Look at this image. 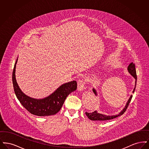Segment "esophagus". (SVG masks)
<instances>
[{
  "label": "esophagus",
  "instance_id": "esophagus-1",
  "mask_svg": "<svg viewBox=\"0 0 149 149\" xmlns=\"http://www.w3.org/2000/svg\"><path fill=\"white\" fill-rule=\"evenodd\" d=\"M85 88V82L84 80L79 79L78 81V89L79 91H82Z\"/></svg>",
  "mask_w": 149,
  "mask_h": 149
}]
</instances>
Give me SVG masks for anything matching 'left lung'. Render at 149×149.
Segmentation results:
<instances>
[{"label": "left lung", "instance_id": "1", "mask_svg": "<svg viewBox=\"0 0 149 149\" xmlns=\"http://www.w3.org/2000/svg\"><path fill=\"white\" fill-rule=\"evenodd\" d=\"M128 71L129 72V73L135 79V88L134 89V91L132 92L134 93L135 92V88H136V81H137V75H136V69H135V65L134 63H131L128 65L127 68ZM93 92L94 93V94L97 95V92L96 90L95 89H93ZM132 98V95H131L129 99L128 100L126 104V106L125 107V108L122 109V111L120 112L118 114H116V115H113V116H107L106 114H103L99 113H98L97 111H95L94 112H92V113H89V112H85V114L86 115V116L88 117L89 119H90L91 120H110L112 119L115 118L120 116L122 115L125 112V111H126L128 106L131 102V100Z\"/></svg>", "mask_w": 149, "mask_h": 149}]
</instances>
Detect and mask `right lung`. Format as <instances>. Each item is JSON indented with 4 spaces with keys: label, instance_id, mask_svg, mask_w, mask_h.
<instances>
[{
    "label": "right lung",
    "instance_id": "add662e5",
    "mask_svg": "<svg viewBox=\"0 0 149 149\" xmlns=\"http://www.w3.org/2000/svg\"><path fill=\"white\" fill-rule=\"evenodd\" d=\"M17 60L18 58L14 64L12 74L14 92L22 105L31 113L38 116H47L55 114L61 108L68 95L77 90V83L74 80L61 85L54 92L43 99L31 98L22 92L17 83L15 72Z\"/></svg>",
    "mask_w": 149,
    "mask_h": 149
}]
</instances>
